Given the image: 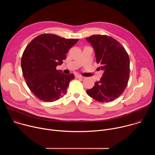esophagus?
<instances>
[{
    "mask_svg": "<svg viewBox=\"0 0 155 155\" xmlns=\"http://www.w3.org/2000/svg\"><path fill=\"white\" fill-rule=\"evenodd\" d=\"M76 77H77V78H85V77H83V76L80 75H76Z\"/></svg>",
    "mask_w": 155,
    "mask_h": 155,
    "instance_id": "34e87169",
    "label": "esophagus"
}]
</instances>
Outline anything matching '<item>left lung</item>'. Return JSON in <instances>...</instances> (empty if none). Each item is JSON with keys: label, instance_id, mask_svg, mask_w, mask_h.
<instances>
[{"label": "left lung", "instance_id": "1", "mask_svg": "<svg viewBox=\"0 0 155 155\" xmlns=\"http://www.w3.org/2000/svg\"><path fill=\"white\" fill-rule=\"evenodd\" d=\"M86 40L94 49L99 68L104 74L91 89L86 91L91 97L101 102H112L124 91L129 77V58L120 42L107 35H93Z\"/></svg>", "mask_w": 155, "mask_h": 155}]
</instances>
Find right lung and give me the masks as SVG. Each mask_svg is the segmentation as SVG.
<instances>
[{"label":"right lung","mask_w":155,"mask_h":155,"mask_svg":"<svg viewBox=\"0 0 155 155\" xmlns=\"http://www.w3.org/2000/svg\"><path fill=\"white\" fill-rule=\"evenodd\" d=\"M78 41L54 34H41L25 48L21 58L22 71L30 90L40 100L53 102L66 94L75 76L65 75L56 67L63 63L65 54Z\"/></svg>","instance_id":"right-lung-1"}]
</instances>
